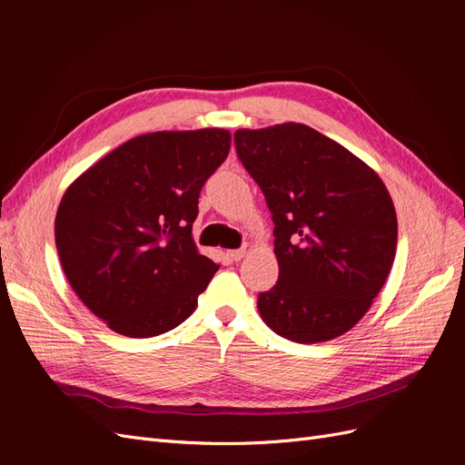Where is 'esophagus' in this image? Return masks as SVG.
I'll use <instances>...</instances> for the list:
<instances>
[{
  "instance_id": "esophagus-1",
  "label": "esophagus",
  "mask_w": 465,
  "mask_h": 465,
  "mask_svg": "<svg viewBox=\"0 0 465 465\" xmlns=\"http://www.w3.org/2000/svg\"><path fill=\"white\" fill-rule=\"evenodd\" d=\"M246 250H248V246L244 244L242 248H236V250H231V252H229V256H231V260L238 262V260H242V258L246 256Z\"/></svg>"
}]
</instances>
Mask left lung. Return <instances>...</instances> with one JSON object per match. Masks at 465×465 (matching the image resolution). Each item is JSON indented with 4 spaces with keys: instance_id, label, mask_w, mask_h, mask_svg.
<instances>
[{
    "instance_id": "1",
    "label": "left lung",
    "mask_w": 465,
    "mask_h": 465,
    "mask_svg": "<svg viewBox=\"0 0 465 465\" xmlns=\"http://www.w3.org/2000/svg\"><path fill=\"white\" fill-rule=\"evenodd\" d=\"M273 219L277 283L263 322L297 343L343 335L367 314L396 258L398 219L369 164L304 124L234 134Z\"/></svg>"
}]
</instances>
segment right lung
<instances>
[{
	"label": "right lung",
	"instance_id": "add662e5",
	"mask_svg": "<svg viewBox=\"0 0 465 465\" xmlns=\"http://www.w3.org/2000/svg\"><path fill=\"white\" fill-rule=\"evenodd\" d=\"M229 149L221 128L137 135L64 193L55 215L64 273L110 330L161 335L195 311L219 265L195 248L192 224Z\"/></svg>",
	"mask_w": 465,
	"mask_h": 465
}]
</instances>
